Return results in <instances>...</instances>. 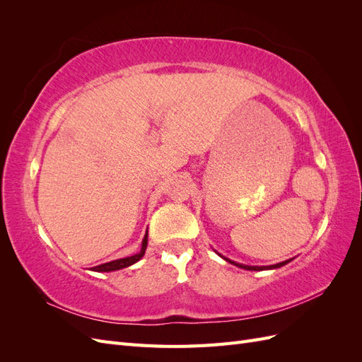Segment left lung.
<instances>
[{"label": "left lung", "mask_w": 362, "mask_h": 362, "mask_svg": "<svg viewBox=\"0 0 362 362\" xmlns=\"http://www.w3.org/2000/svg\"><path fill=\"white\" fill-rule=\"evenodd\" d=\"M222 257V255H221ZM223 259H226L228 262H231V264H234V266H237V267H240V269H246V270H266V269H278V267H282V266H286L287 262H290V259H287V261H282V262H278V264H273V266H262V267H259V266H246V264H238V262H235V261H231V259H228V258H225V257H222Z\"/></svg>", "instance_id": "8db88e82"}]
</instances>
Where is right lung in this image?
I'll return each mask as SVG.
<instances>
[{
  "label": "right lung",
  "instance_id": "1",
  "mask_svg": "<svg viewBox=\"0 0 362 362\" xmlns=\"http://www.w3.org/2000/svg\"><path fill=\"white\" fill-rule=\"evenodd\" d=\"M146 246H148V231H146V234H145V237H144V242H141V249H140V252H137V254L131 255V257H127V258H120V259H115V261H110V262H105V264L93 267V270H96V272H115V270L125 269V267H128V266H133L134 262H137L141 257L145 255Z\"/></svg>",
  "mask_w": 362,
  "mask_h": 362
}]
</instances>
